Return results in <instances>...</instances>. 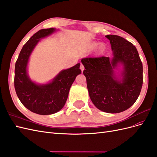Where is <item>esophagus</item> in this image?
<instances>
[{
    "label": "esophagus",
    "mask_w": 157,
    "mask_h": 157,
    "mask_svg": "<svg viewBox=\"0 0 157 157\" xmlns=\"http://www.w3.org/2000/svg\"><path fill=\"white\" fill-rule=\"evenodd\" d=\"M80 70H81L82 71H82H84V65L81 63V64H80Z\"/></svg>",
    "instance_id": "1"
}]
</instances>
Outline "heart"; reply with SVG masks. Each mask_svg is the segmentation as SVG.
I'll return each instance as SVG.
<instances>
[{"label":"heart","instance_id":"1","mask_svg":"<svg viewBox=\"0 0 157 157\" xmlns=\"http://www.w3.org/2000/svg\"><path fill=\"white\" fill-rule=\"evenodd\" d=\"M98 46V44L97 43H93V44H92V45H91V48H96V47Z\"/></svg>","mask_w":157,"mask_h":157}]
</instances>
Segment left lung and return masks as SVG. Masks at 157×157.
Segmentation results:
<instances>
[{"mask_svg": "<svg viewBox=\"0 0 157 157\" xmlns=\"http://www.w3.org/2000/svg\"><path fill=\"white\" fill-rule=\"evenodd\" d=\"M110 40L113 57L82 58L90 99L98 109L109 113L126 111L138 98L143 84V65L136 46L118 35L105 36ZM123 65L122 80L113 69Z\"/></svg>", "mask_w": 157, "mask_h": 157, "instance_id": "1", "label": "left lung"}]
</instances>
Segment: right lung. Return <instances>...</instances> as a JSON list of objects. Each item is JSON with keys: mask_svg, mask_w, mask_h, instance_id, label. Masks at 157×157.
Instances as JSON below:
<instances>
[{"mask_svg": "<svg viewBox=\"0 0 157 157\" xmlns=\"http://www.w3.org/2000/svg\"><path fill=\"white\" fill-rule=\"evenodd\" d=\"M54 28L41 29L33 35L24 44L15 65L14 87L21 103L33 113L47 115L60 111L67 101L70 88L75 78L81 73L80 63L61 71L52 81L36 84L31 81L27 73L29 56L42 38L51 35Z\"/></svg>", "mask_w": 157, "mask_h": 157, "instance_id": "add662e5", "label": "right lung"}]
</instances>
